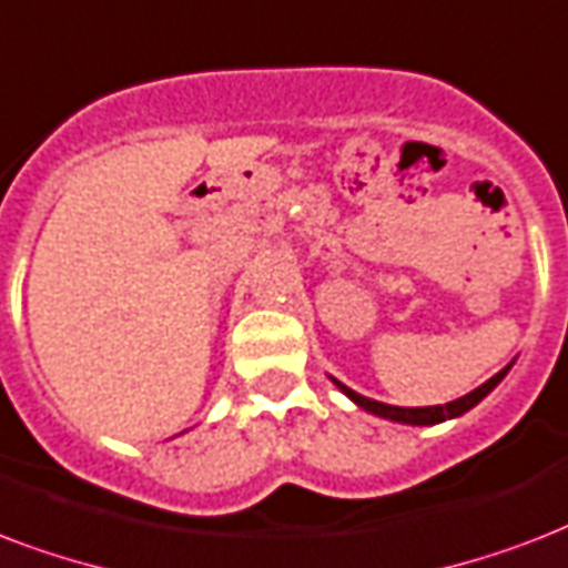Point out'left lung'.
Returning a JSON list of instances; mask_svg holds the SVG:
<instances>
[{
  "label": "left lung",
  "mask_w": 568,
  "mask_h": 568,
  "mask_svg": "<svg viewBox=\"0 0 568 568\" xmlns=\"http://www.w3.org/2000/svg\"><path fill=\"white\" fill-rule=\"evenodd\" d=\"M509 367H513V362L504 367L500 373H495L489 382H483L480 388H474L471 394H465V397L453 399V403H444V406H420V408H403V406H388V403H379V399H371V397H362V394H355L353 388H346L344 382L332 379L337 388L344 390L346 397L353 399L355 406L364 408V412H371V415L376 417H385V420H397V424H408V426H433V424H442V420H450V417H459L465 415V412H471L477 403H480L486 394H491V390L498 388L500 379L507 376Z\"/></svg>",
  "instance_id": "obj_1"
}]
</instances>
